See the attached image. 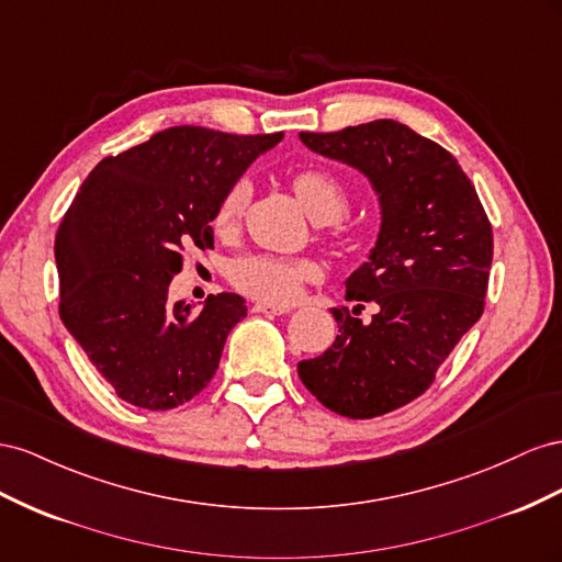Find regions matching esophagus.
<instances>
[{
  "instance_id": "esophagus-1",
  "label": "esophagus",
  "mask_w": 562,
  "mask_h": 562,
  "mask_svg": "<svg viewBox=\"0 0 562 562\" xmlns=\"http://www.w3.org/2000/svg\"><path fill=\"white\" fill-rule=\"evenodd\" d=\"M254 313H263V315H284L290 313V306H278V303H254Z\"/></svg>"
}]
</instances>
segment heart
I'll use <instances>...</instances> for the list:
<instances>
[{
  "label": "heart",
  "instance_id": "b5f03b06",
  "mask_svg": "<svg viewBox=\"0 0 562 562\" xmlns=\"http://www.w3.org/2000/svg\"><path fill=\"white\" fill-rule=\"evenodd\" d=\"M292 188L296 192L303 210L317 223H329L339 218L348 210V192L344 183L323 169H303L294 176ZM249 200V183L235 181L214 212V228L218 233L235 231L239 216L245 212ZM231 282L247 296L290 303L294 301L303 284L319 278V266L313 259H286V256L272 254H247L231 263Z\"/></svg>",
  "mask_w": 562,
  "mask_h": 562
}]
</instances>
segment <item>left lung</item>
Returning <instances> with one entry per match:
<instances>
[{"label": "left lung", "mask_w": 562, "mask_h": 562, "mask_svg": "<svg viewBox=\"0 0 562 562\" xmlns=\"http://www.w3.org/2000/svg\"><path fill=\"white\" fill-rule=\"evenodd\" d=\"M299 138L358 169L379 198L376 243L346 280L356 306L331 308L334 344L296 367L327 409L372 419L419 397L483 315L492 226L457 159L407 124L374 120ZM364 302L378 303L370 324L359 319Z\"/></svg>", "instance_id": "1"}]
</instances>
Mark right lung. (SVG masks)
<instances>
[{"mask_svg":"<svg viewBox=\"0 0 562 562\" xmlns=\"http://www.w3.org/2000/svg\"><path fill=\"white\" fill-rule=\"evenodd\" d=\"M280 140L169 126L101 159L79 188L56 233L58 311L124 403L173 409L216 374L245 299L212 294L195 311L169 303V284L186 247H214L223 192Z\"/></svg>","mask_w":562,"mask_h":562,"instance_id":"obj_1","label":"right lung"}]
</instances>
